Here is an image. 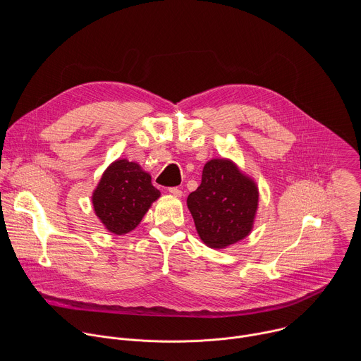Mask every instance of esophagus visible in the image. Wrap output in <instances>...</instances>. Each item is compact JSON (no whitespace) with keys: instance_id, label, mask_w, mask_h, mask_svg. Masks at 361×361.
Masks as SVG:
<instances>
[{"instance_id":"obj_1","label":"esophagus","mask_w":361,"mask_h":361,"mask_svg":"<svg viewBox=\"0 0 361 361\" xmlns=\"http://www.w3.org/2000/svg\"><path fill=\"white\" fill-rule=\"evenodd\" d=\"M169 192H171V194L176 195V197H181V195H183L181 188H178V187H170V188H169Z\"/></svg>"}]
</instances>
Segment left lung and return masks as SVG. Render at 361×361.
<instances>
[{
	"mask_svg": "<svg viewBox=\"0 0 361 361\" xmlns=\"http://www.w3.org/2000/svg\"><path fill=\"white\" fill-rule=\"evenodd\" d=\"M195 230L205 245L226 248L245 238L259 209V188L227 159L202 169L201 184L187 198Z\"/></svg>",
	"mask_w": 361,
	"mask_h": 361,
	"instance_id": "left-lung-1",
	"label": "left lung"
}]
</instances>
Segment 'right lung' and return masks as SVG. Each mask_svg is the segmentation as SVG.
I'll return each mask as SVG.
<instances>
[{"instance_id": "1", "label": "right lung", "mask_w": 361, "mask_h": 361, "mask_svg": "<svg viewBox=\"0 0 361 361\" xmlns=\"http://www.w3.org/2000/svg\"><path fill=\"white\" fill-rule=\"evenodd\" d=\"M151 184V176L137 163L117 160L111 163L92 192V205L104 227L117 235L133 231L151 204L160 197Z\"/></svg>"}]
</instances>
